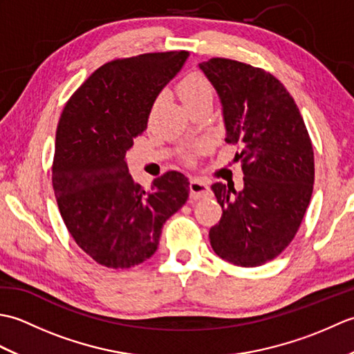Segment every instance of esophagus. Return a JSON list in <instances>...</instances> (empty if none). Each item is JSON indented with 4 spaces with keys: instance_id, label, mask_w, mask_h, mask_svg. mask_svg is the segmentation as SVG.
I'll return each mask as SVG.
<instances>
[{
    "instance_id": "34e87169",
    "label": "esophagus",
    "mask_w": 354,
    "mask_h": 354,
    "mask_svg": "<svg viewBox=\"0 0 354 354\" xmlns=\"http://www.w3.org/2000/svg\"><path fill=\"white\" fill-rule=\"evenodd\" d=\"M212 194L208 184L199 181V179H192L190 181V198L193 201H198L202 198H208Z\"/></svg>"
}]
</instances>
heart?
<instances>
[{
  "instance_id": "b5f03b06",
  "label": "heart",
  "mask_w": 354,
  "mask_h": 354,
  "mask_svg": "<svg viewBox=\"0 0 354 354\" xmlns=\"http://www.w3.org/2000/svg\"><path fill=\"white\" fill-rule=\"evenodd\" d=\"M178 93L185 108L196 104L202 100L213 99V88L209 82L201 74H190L184 77L178 85Z\"/></svg>"
}]
</instances>
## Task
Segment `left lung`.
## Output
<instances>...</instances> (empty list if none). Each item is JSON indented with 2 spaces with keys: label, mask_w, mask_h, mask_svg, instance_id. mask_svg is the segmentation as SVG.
<instances>
[{
  "label": "left lung",
  "mask_w": 354,
  "mask_h": 354,
  "mask_svg": "<svg viewBox=\"0 0 354 354\" xmlns=\"http://www.w3.org/2000/svg\"><path fill=\"white\" fill-rule=\"evenodd\" d=\"M222 106L225 141L239 146L243 189L212 185L222 219L209 230L221 259L255 268L284 251L312 198V142L297 103L272 74L231 59L199 65Z\"/></svg>",
  "instance_id": "obj_1"
}]
</instances>
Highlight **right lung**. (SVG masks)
Listing matches in <instances>:
<instances>
[{
	"instance_id": "obj_1",
	"label": "right lung",
	"mask_w": 354,
	"mask_h": 354,
	"mask_svg": "<svg viewBox=\"0 0 354 354\" xmlns=\"http://www.w3.org/2000/svg\"><path fill=\"white\" fill-rule=\"evenodd\" d=\"M189 53H149L100 66L73 94L56 131L53 189L71 237L89 257L127 269L152 257L162 225L189 199V179L167 171L146 190L126 152L156 97Z\"/></svg>"
}]
</instances>
